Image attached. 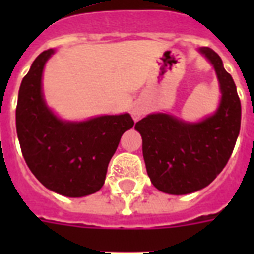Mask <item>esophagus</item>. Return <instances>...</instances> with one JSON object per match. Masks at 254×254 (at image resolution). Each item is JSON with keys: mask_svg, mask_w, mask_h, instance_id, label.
<instances>
[{"mask_svg": "<svg viewBox=\"0 0 254 254\" xmlns=\"http://www.w3.org/2000/svg\"><path fill=\"white\" fill-rule=\"evenodd\" d=\"M143 112H145V109H143V107H141V105H134V107L131 108V116H133L134 121H138V120L142 117Z\"/></svg>", "mask_w": 254, "mask_h": 254, "instance_id": "34e87169", "label": "esophagus"}]
</instances>
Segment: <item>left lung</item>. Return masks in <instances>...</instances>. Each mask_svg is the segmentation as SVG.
<instances>
[{
	"instance_id": "1",
	"label": "left lung",
	"mask_w": 254,
	"mask_h": 254,
	"mask_svg": "<svg viewBox=\"0 0 254 254\" xmlns=\"http://www.w3.org/2000/svg\"><path fill=\"white\" fill-rule=\"evenodd\" d=\"M216 72L221 99L216 112L199 123H186L167 113H151L135 124L142 137L147 175L155 189L186 195L204 189L228 162L240 133L241 103L221 58L201 47Z\"/></svg>"
}]
</instances>
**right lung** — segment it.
Wrapping results in <instances>:
<instances>
[{"label": "right lung", "mask_w": 254, "mask_h": 254, "mask_svg": "<svg viewBox=\"0 0 254 254\" xmlns=\"http://www.w3.org/2000/svg\"><path fill=\"white\" fill-rule=\"evenodd\" d=\"M46 50L33 62L19 87L15 125L22 155L42 185L63 196L81 197L103 187L109 161L121 135L134 121L129 113L64 121L54 113L42 92Z\"/></svg>", "instance_id": "add662e5"}]
</instances>
